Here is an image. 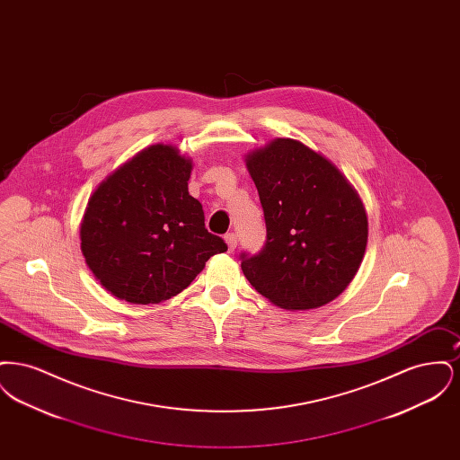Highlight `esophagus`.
Masks as SVG:
<instances>
[{
  "label": "esophagus",
  "mask_w": 460,
  "mask_h": 460,
  "mask_svg": "<svg viewBox=\"0 0 460 460\" xmlns=\"http://www.w3.org/2000/svg\"><path fill=\"white\" fill-rule=\"evenodd\" d=\"M224 240L227 243V250H229V252H234V250H236V246H238V236H236V233H227V234L224 236Z\"/></svg>",
  "instance_id": "1"
}]
</instances>
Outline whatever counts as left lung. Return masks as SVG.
<instances>
[{
	"mask_svg": "<svg viewBox=\"0 0 460 460\" xmlns=\"http://www.w3.org/2000/svg\"><path fill=\"white\" fill-rule=\"evenodd\" d=\"M265 243L241 269L262 296L288 310L326 305L350 285L367 244V216L350 182L305 145L278 137L248 155Z\"/></svg>",
	"mask_w": 460,
	"mask_h": 460,
	"instance_id": "1",
	"label": "left lung"
}]
</instances>
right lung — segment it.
<instances>
[{"instance_id":"add662e5","label":"right lung","mask_w":460,"mask_h":460,"mask_svg":"<svg viewBox=\"0 0 460 460\" xmlns=\"http://www.w3.org/2000/svg\"><path fill=\"white\" fill-rule=\"evenodd\" d=\"M191 162L154 145L103 181L89 198L81 248L100 283L120 300L160 304L191 285L205 262L227 250L207 231L188 193Z\"/></svg>"}]
</instances>
